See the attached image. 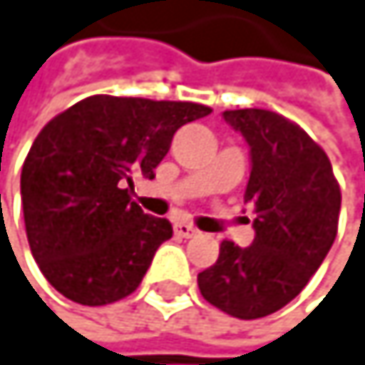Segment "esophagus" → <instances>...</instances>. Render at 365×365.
Here are the masks:
<instances>
[{"label":"esophagus","mask_w":365,"mask_h":365,"mask_svg":"<svg viewBox=\"0 0 365 365\" xmlns=\"http://www.w3.org/2000/svg\"><path fill=\"white\" fill-rule=\"evenodd\" d=\"M175 233H177L179 238H195L199 231L192 225H188V222H175Z\"/></svg>","instance_id":"obj_1"}]
</instances>
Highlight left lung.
I'll return each mask as SVG.
<instances>
[{
	"instance_id": "1",
	"label": "left lung",
	"mask_w": 365,
	"mask_h": 365,
	"mask_svg": "<svg viewBox=\"0 0 365 365\" xmlns=\"http://www.w3.org/2000/svg\"><path fill=\"white\" fill-rule=\"evenodd\" d=\"M222 118L251 149L245 203L255 210L251 247L220 242L199 290L220 312L253 320L301 294L327 257L340 218V186L331 162L307 132L270 110H227Z\"/></svg>"
}]
</instances>
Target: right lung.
<instances>
[{
  "label": "right lung",
  "instance_id": "1",
  "mask_svg": "<svg viewBox=\"0 0 365 365\" xmlns=\"http://www.w3.org/2000/svg\"><path fill=\"white\" fill-rule=\"evenodd\" d=\"M210 112L95 95L41 129L21 170L23 218L32 255L62 297L99 307L138 288L173 227L132 201L134 175L153 179L177 129Z\"/></svg>",
  "mask_w": 365,
  "mask_h": 365
}]
</instances>
